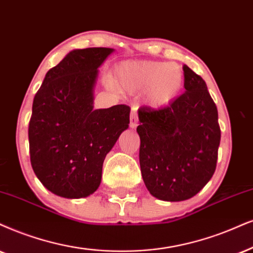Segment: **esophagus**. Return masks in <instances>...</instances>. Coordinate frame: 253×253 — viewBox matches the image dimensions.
<instances>
[{
  "instance_id": "esophagus-1",
  "label": "esophagus",
  "mask_w": 253,
  "mask_h": 253,
  "mask_svg": "<svg viewBox=\"0 0 253 253\" xmlns=\"http://www.w3.org/2000/svg\"><path fill=\"white\" fill-rule=\"evenodd\" d=\"M136 126H137L136 108H132V112H130V119H129V127L130 128H135Z\"/></svg>"
}]
</instances>
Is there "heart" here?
Returning <instances> with one entry per match:
<instances>
[{"mask_svg": "<svg viewBox=\"0 0 253 253\" xmlns=\"http://www.w3.org/2000/svg\"><path fill=\"white\" fill-rule=\"evenodd\" d=\"M114 81L119 88L127 92H143L150 106H167L183 87L184 73L176 63L153 60H126L114 71Z\"/></svg>", "mask_w": 253, "mask_h": 253, "instance_id": "obj_1", "label": "heart"}]
</instances>
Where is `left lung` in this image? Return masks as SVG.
<instances>
[{
  "label": "left lung",
  "instance_id": "left-lung-1",
  "mask_svg": "<svg viewBox=\"0 0 253 253\" xmlns=\"http://www.w3.org/2000/svg\"><path fill=\"white\" fill-rule=\"evenodd\" d=\"M184 93L160 110L141 107L140 168L153 196L180 202L212 177L220 141L218 112L206 82L183 66Z\"/></svg>",
  "mask_w": 253,
  "mask_h": 253
}]
</instances>
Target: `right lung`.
Here are the masks:
<instances>
[{
    "mask_svg": "<svg viewBox=\"0 0 253 253\" xmlns=\"http://www.w3.org/2000/svg\"><path fill=\"white\" fill-rule=\"evenodd\" d=\"M113 51H70L46 72L34 98L31 166L42 184L60 197H87L98 189L107 153L128 128L127 105L93 108L98 69Z\"/></svg>",
    "mask_w": 253,
    "mask_h": 253,
    "instance_id": "obj_1",
    "label": "right lung"
}]
</instances>
